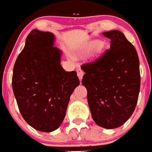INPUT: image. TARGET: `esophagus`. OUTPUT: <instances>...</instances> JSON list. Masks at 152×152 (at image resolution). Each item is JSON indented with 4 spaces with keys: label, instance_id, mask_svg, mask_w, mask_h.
Returning a JSON list of instances; mask_svg holds the SVG:
<instances>
[{
    "label": "esophagus",
    "instance_id": "esophagus-1",
    "mask_svg": "<svg viewBox=\"0 0 152 152\" xmlns=\"http://www.w3.org/2000/svg\"><path fill=\"white\" fill-rule=\"evenodd\" d=\"M77 77H79L80 80H81V79H82V77H83V75H84V72H83L82 70L78 69L77 71Z\"/></svg>",
    "mask_w": 152,
    "mask_h": 152
}]
</instances>
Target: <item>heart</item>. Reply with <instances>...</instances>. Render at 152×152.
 <instances>
[{
  "mask_svg": "<svg viewBox=\"0 0 152 152\" xmlns=\"http://www.w3.org/2000/svg\"><path fill=\"white\" fill-rule=\"evenodd\" d=\"M89 53V49H78L77 52H76L77 56H81L84 54H88Z\"/></svg>",
  "mask_w": 152,
  "mask_h": 152,
  "instance_id": "b5f03b06",
  "label": "heart"
}]
</instances>
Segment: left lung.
Instances as JSON below:
<instances>
[{
	"instance_id": "8db88e82",
	"label": "left lung",
	"mask_w": 152,
	"mask_h": 152,
	"mask_svg": "<svg viewBox=\"0 0 152 152\" xmlns=\"http://www.w3.org/2000/svg\"><path fill=\"white\" fill-rule=\"evenodd\" d=\"M110 49L81 66L93 119L112 129L124 124L135 110L140 90L139 60L135 47L119 30L103 32Z\"/></svg>"
}]
</instances>
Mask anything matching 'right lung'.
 Instances as JSON below:
<instances>
[{
    "mask_svg": "<svg viewBox=\"0 0 152 152\" xmlns=\"http://www.w3.org/2000/svg\"><path fill=\"white\" fill-rule=\"evenodd\" d=\"M52 33L33 29L13 67L12 87L21 115L35 129L50 132L64 120L77 72L61 65L62 52Z\"/></svg>",
    "mask_w": 152,
    "mask_h": 152,
    "instance_id": "obj_1",
    "label": "right lung"
}]
</instances>
